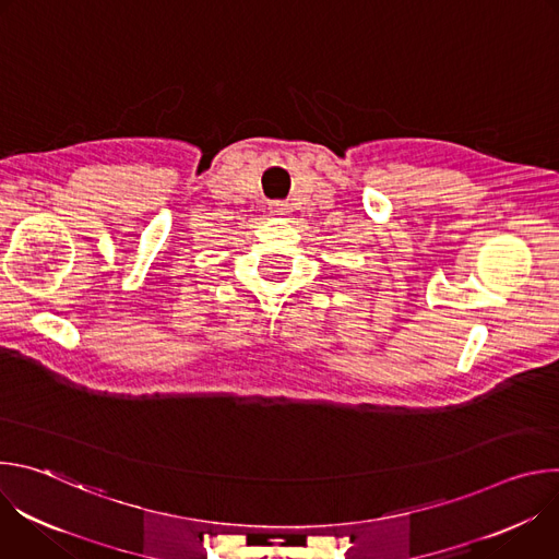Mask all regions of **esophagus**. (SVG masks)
<instances>
[{"label": "esophagus", "mask_w": 559, "mask_h": 559, "mask_svg": "<svg viewBox=\"0 0 559 559\" xmlns=\"http://www.w3.org/2000/svg\"><path fill=\"white\" fill-rule=\"evenodd\" d=\"M270 212H272L274 216H285V214H289V205H287L285 201H274V203L270 205Z\"/></svg>", "instance_id": "34e87169"}]
</instances>
